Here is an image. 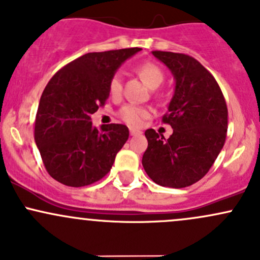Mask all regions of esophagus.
<instances>
[{
	"instance_id": "esophagus-1",
	"label": "esophagus",
	"mask_w": 260,
	"mask_h": 260,
	"mask_svg": "<svg viewBox=\"0 0 260 260\" xmlns=\"http://www.w3.org/2000/svg\"><path fill=\"white\" fill-rule=\"evenodd\" d=\"M141 131L139 129H134V127H130V135L131 136H136V135H140Z\"/></svg>"
}]
</instances>
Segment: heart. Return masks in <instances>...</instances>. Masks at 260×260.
<instances>
[{"mask_svg":"<svg viewBox=\"0 0 260 260\" xmlns=\"http://www.w3.org/2000/svg\"><path fill=\"white\" fill-rule=\"evenodd\" d=\"M136 72L140 75L141 79L145 81L150 89H156L164 81V72L154 62H144L136 68ZM122 90V79L121 75L117 74L112 75L109 82V91L110 95L116 98L121 93ZM119 116L124 120L126 124L133 125V126H140L144 121L150 116V111L148 109L139 106L136 104H127L119 112Z\"/></svg>","mask_w":260,"mask_h":260,"instance_id":"b5f03b06","label":"heart"}]
</instances>
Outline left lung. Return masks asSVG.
Returning a JSON list of instances; mask_svg holds the SVG:
<instances>
[{
    "mask_svg": "<svg viewBox=\"0 0 260 260\" xmlns=\"http://www.w3.org/2000/svg\"><path fill=\"white\" fill-rule=\"evenodd\" d=\"M175 79V91L162 122L173 127L169 139L145 131L148 149L143 167L152 181L185 188L209 171L223 149L228 130L225 99L202 63L185 53L152 51Z\"/></svg>",
    "mask_w": 260,
    "mask_h": 260,
    "instance_id": "left-lung-1",
    "label": "left lung"
}]
</instances>
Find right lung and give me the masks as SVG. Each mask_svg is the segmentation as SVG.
Returning <instances> with one entry per match:
<instances>
[{"label":"right lung","mask_w":260,"mask_h":260,"mask_svg":"<svg viewBox=\"0 0 260 260\" xmlns=\"http://www.w3.org/2000/svg\"><path fill=\"white\" fill-rule=\"evenodd\" d=\"M141 49L90 52L58 70L45 87L35 120V141L47 173L68 186L90 185L111 169L129 139L122 124L92 126L105 105L112 75Z\"/></svg>","instance_id":"obj_1"}]
</instances>
